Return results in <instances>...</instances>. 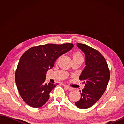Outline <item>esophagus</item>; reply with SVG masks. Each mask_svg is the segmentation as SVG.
<instances>
[{
	"instance_id": "1",
	"label": "esophagus",
	"mask_w": 124,
	"mask_h": 124,
	"mask_svg": "<svg viewBox=\"0 0 124 124\" xmlns=\"http://www.w3.org/2000/svg\"><path fill=\"white\" fill-rule=\"evenodd\" d=\"M63 86L68 89V90H69V91H71V90H72V89H73V88L71 87H70V86H68V85H64Z\"/></svg>"
}]
</instances>
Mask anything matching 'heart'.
I'll use <instances>...</instances> for the list:
<instances>
[{"label": "heart", "instance_id": "obj_1", "mask_svg": "<svg viewBox=\"0 0 124 124\" xmlns=\"http://www.w3.org/2000/svg\"><path fill=\"white\" fill-rule=\"evenodd\" d=\"M72 59L73 60H76V59H79V58H81V59H83V55L81 54V53L78 52V51H76L73 52L72 54Z\"/></svg>", "mask_w": 124, "mask_h": 124}]
</instances>
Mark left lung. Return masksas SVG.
<instances>
[{
  "label": "left lung",
  "instance_id": "8db88e82",
  "mask_svg": "<svg viewBox=\"0 0 124 124\" xmlns=\"http://www.w3.org/2000/svg\"><path fill=\"white\" fill-rule=\"evenodd\" d=\"M77 45L85 54L86 66L79 77L80 80L85 84V88L80 93V99L75 104L84 109L93 106L103 94L110 73L106 59L98 51L84 44Z\"/></svg>",
  "mask_w": 124,
  "mask_h": 124
}]
</instances>
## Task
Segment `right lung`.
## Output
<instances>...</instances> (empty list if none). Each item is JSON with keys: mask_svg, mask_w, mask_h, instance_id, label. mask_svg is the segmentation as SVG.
Instances as JSON below:
<instances>
[{"mask_svg": "<svg viewBox=\"0 0 124 124\" xmlns=\"http://www.w3.org/2000/svg\"><path fill=\"white\" fill-rule=\"evenodd\" d=\"M73 46L71 43L47 44L31 47L22 55L15 80L20 96L28 105L39 108L48 101L49 93L58 84L45 83L46 73L58 57Z\"/></svg>", "mask_w": 124, "mask_h": 124, "instance_id": "1", "label": "right lung"}]
</instances>
